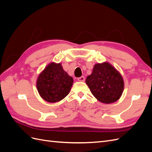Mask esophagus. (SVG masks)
I'll use <instances>...</instances> for the list:
<instances>
[{"instance_id": "34e87169", "label": "esophagus", "mask_w": 152, "mask_h": 152, "mask_svg": "<svg viewBox=\"0 0 152 152\" xmlns=\"http://www.w3.org/2000/svg\"><path fill=\"white\" fill-rule=\"evenodd\" d=\"M77 80H78V81H79V82H84V80H85V78H84V76H81V77L78 78Z\"/></svg>"}]
</instances>
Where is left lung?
I'll return each mask as SVG.
<instances>
[{
    "instance_id": "left-lung-1",
    "label": "left lung",
    "mask_w": 152,
    "mask_h": 152,
    "mask_svg": "<svg viewBox=\"0 0 152 152\" xmlns=\"http://www.w3.org/2000/svg\"><path fill=\"white\" fill-rule=\"evenodd\" d=\"M86 82L94 97L107 104L120 98L124 87L121 75L108 63L95 65Z\"/></svg>"
}]
</instances>
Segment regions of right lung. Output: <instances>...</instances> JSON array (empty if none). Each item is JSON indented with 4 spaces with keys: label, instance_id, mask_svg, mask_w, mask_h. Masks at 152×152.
I'll return each instance as SVG.
<instances>
[{
    "label": "right lung",
    "instance_id": "add662e5",
    "mask_svg": "<svg viewBox=\"0 0 152 152\" xmlns=\"http://www.w3.org/2000/svg\"><path fill=\"white\" fill-rule=\"evenodd\" d=\"M73 82V78L63 70L61 63H52L39 76L37 88L44 100L55 103L68 94Z\"/></svg>",
    "mask_w": 152,
    "mask_h": 152
}]
</instances>
